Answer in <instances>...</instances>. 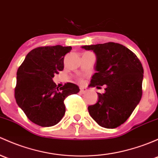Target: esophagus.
I'll list each match as a JSON object with an SVG mask.
<instances>
[{
  "label": "esophagus",
  "instance_id": "esophagus-1",
  "mask_svg": "<svg viewBox=\"0 0 158 158\" xmlns=\"http://www.w3.org/2000/svg\"><path fill=\"white\" fill-rule=\"evenodd\" d=\"M86 92H87V89H86L85 88H80V93L84 94V93H85Z\"/></svg>",
  "mask_w": 158,
  "mask_h": 158
}]
</instances>
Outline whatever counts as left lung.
Listing matches in <instances>:
<instances>
[{"label": "left lung", "instance_id": "8db88e82", "mask_svg": "<svg viewBox=\"0 0 158 158\" xmlns=\"http://www.w3.org/2000/svg\"><path fill=\"white\" fill-rule=\"evenodd\" d=\"M96 54L95 73L89 87L105 85V92L98 93V101L88 107L101 127L114 129L125 123L142 98L144 69L137 56L118 43L82 46Z\"/></svg>", "mask_w": 158, "mask_h": 158}]
</instances>
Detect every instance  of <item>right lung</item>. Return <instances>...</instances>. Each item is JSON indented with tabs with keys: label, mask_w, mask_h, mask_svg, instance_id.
Instances as JSON below:
<instances>
[{
	"label": "right lung",
	"mask_w": 158,
	"mask_h": 158,
	"mask_svg": "<svg viewBox=\"0 0 158 158\" xmlns=\"http://www.w3.org/2000/svg\"><path fill=\"white\" fill-rule=\"evenodd\" d=\"M70 46H45L31 50L16 73L15 98L32 123L43 127L58 123L65 114L64 100L77 94L79 86L67 82L59 88L54 75L64 69V56Z\"/></svg>",
	"instance_id": "obj_1"
}]
</instances>
